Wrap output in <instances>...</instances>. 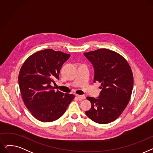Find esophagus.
Masks as SVG:
<instances>
[{"mask_svg":"<svg viewBox=\"0 0 153 153\" xmlns=\"http://www.w3.org/2000/svg\"><path fill=\"white\" fill-rule=\"evenodd\" d=\"M77 97L80 100H84L85 99V95H77Z\"/></svg>","mask_w":153,"mask_h":153,"instance_id":"34e87169","label":"esophagus"}]
</instances>
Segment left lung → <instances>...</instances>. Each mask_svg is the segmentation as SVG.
Here are the masks:
<instances>
[{
  "label": "left lung",
  "instance_id": "8db88e82",
  "mask_svg": "<svg viewBox=\"0 0 153 153\" xmlns=\"http://www.w3.org/2000/svg\"><path fill=\"white\" fill-rule=\"evenodd\" d=\"M93 64L94 82L101 83L98 99L87 97L91 108L86 115L99 124L118 118L129 102L133 87V75L130 64L118 53L105 48L84 53Z\"/></svg>",
  "mask_w": 153,
  "mask_h": 153
}]
</instances>
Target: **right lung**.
<instances>
[{
    "mask_svg": "<svg viewBox=\"0 0 153 153\" xmlns=\"http://www.w3.org/2000/svg\"><path fill=\"white\" fill-rule=\"evenodd\" d=\"M70 54L52 49L39 51L23 62L19 75L22 97L36 119L51 122L59 118L74 95L55 91L52 82L59 79L60 69Z\"/></svg>",
    "mask_w": 153,
    "mask_h": 153,
    "instance_id": "1",
    "label": "right lung"
}]
</instances>
